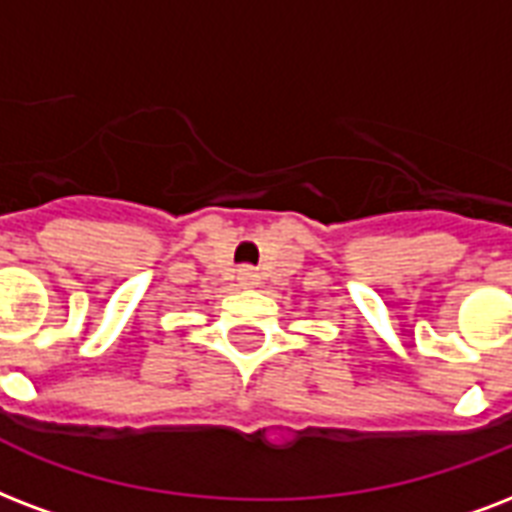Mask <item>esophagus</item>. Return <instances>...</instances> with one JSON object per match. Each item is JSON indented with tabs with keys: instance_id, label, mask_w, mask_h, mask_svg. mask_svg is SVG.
<instances>
[{
	"instance_id": "1",
	"label": "esophagus",
	"mask_w": 512,
	"mask_h": 512,
	"mask_svg": "<svg viewBox=\"0 0 512 512\" xmlns=\"http://www.w3.org/2000/svg\"><path fill=\"white\" fill-rule=\"evenodd\" d=\"M239 284L244 287V290H252V287H257V284H260V276H257L255 268H241Z\"/></svg>"
}]
</instances>
